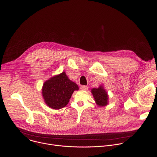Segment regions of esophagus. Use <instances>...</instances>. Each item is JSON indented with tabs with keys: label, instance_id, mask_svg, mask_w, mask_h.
<instances>
[{
	"label": "esophagus",
	"instance_id": "esophagus-1",
	"mask_svg": "<svg viewBox=\"0 0 157 157\" xmlns=\"http://www.w3.org/2000/svg\"><path fill=\"white\" fill-rule=\"evenodd\" d=\"M81 89L83 90H88V86L86 85H82L81 86Z\"/></svg>",
	"mask_w": 157,
	"mask_h": 157
}]
</instances>
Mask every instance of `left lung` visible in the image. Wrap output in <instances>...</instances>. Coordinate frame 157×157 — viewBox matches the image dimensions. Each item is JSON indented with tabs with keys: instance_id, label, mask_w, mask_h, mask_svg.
Instances as JSON below:
<instances>
[{
	"instance_id": "1",
	"label": "left lung",
	"mask_w": 157,
	"mask_h": 157,
	"mask_svg": "<svg viewBox=\"0 0 157 157\" xmlns=\"http://www.w3.org/2000/svg\"><path fill=\"white\" fill-rule=\"evenodd\" d=\"M92 93L97 105L104 106L108 104V94L102 86H100L98 88H93L92 90Z\"/></svg>"
}]
</instances>
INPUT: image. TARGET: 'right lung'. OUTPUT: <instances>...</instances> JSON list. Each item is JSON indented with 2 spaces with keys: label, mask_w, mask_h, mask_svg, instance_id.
Segmentation results:
<instances>
[{
  "label": "right lung",
  "mask_w": 157,
  "mask_h": 157,
  "mask_svg": "<svg viewBox=\"0 0 157 157\" xmlns=\"http://www.w3.org/2000/svg\"><path fill=\"white\" fill-rule=\"evenodd\" d=\"M78 89V86L63 72L45 82L42 94L46 104L49 108L60 109L67 105L74 90Z\"/></svg>",
  "instance_id": "add662e5"
}]
</instances>
